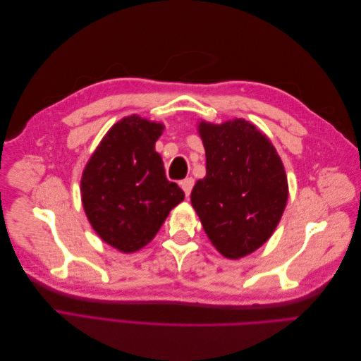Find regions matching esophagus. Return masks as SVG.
<instances>
[{
  "label": "esophagus",
  "instance_id": "esophagus-1",
  "mask_svg": "<svg viewBox=\"0 0 361 361\" xmlns=\"http://www.w3.org/2000/svg\"><path fill=\"white\" fill-rule=\"evenodd\" d=\"M180 187H182V190H183V192H185V195H188L191 194V190H192V187H194V179L192 178H187V179H183L182 182H180Z\"/></svg>",
  "mask_w": 361,
  "mask_h": 361
}]
</instances>
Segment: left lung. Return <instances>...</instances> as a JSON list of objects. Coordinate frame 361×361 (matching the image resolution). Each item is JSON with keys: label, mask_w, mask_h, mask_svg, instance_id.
I'll return each instance as SVG.
<instances>
[{"label": "left lung", "mask_w": 361, "mask_h": 361, "mask_svg": "<svg viewBox=\"0 0 361 361\" xmlns=\"http://www.w3.org/2000/svg\"><path fill=\"white\" fill-rule=\"evenodd\" d=\"M206 176L195 182L191 204L212 245L241 259L274 233L288 202L285 166L271 140L245 118L199 122Z\"/></svg>", "instance_id": "obj_1"}]
</instances>
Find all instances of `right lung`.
I'll return each instance as SVG.
<instances>
[{"instance_id":"add662e5","label":"right lung","mask_w":361,"mask_h":361,"mask_svg":"<svg viewBox=\"0 0 361 361\" xmlns=\"http://www.w3.org/2000/svg\"><path fill=\"white\" fill-rule=\"evenodd\" d=\"M164 125L137 114L114 123L81 176L87 220L104 243L134 253L155 238L185 194L169 182L155 150Z\"/></svg>"}]
</instances>
